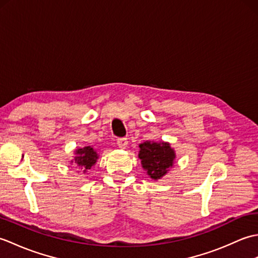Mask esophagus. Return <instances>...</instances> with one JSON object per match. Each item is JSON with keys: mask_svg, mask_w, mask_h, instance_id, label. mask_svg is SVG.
<instances>
[{"mask_svg": "<svg viewBox=\"0 0 258 258\" xmlns=\"http://www.w3.org/2000/svg\"><path fill=\"white\" fill-rule=\"evenodd\" d=\"M127 144H128L127 139H124V138H123V139H118V140H117V145H118L119 149L125 150L126 146H127Z\"/></svg>", "mask_w": 258, "mask_h": 258, "instance_id": "1", "label": "esophagus"}]
</instances>
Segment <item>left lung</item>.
I'll return each instance as SVG.
<instances>
[{
  "label": "left lung",
  "instance_id": "left-lung-1",
  "mask_svg": "<svg viewBox=\"0 0 258 258\" xmlns=\"http://www.w3.org/2000/svg\"><path fill=\"white\" fill-rule=\"evenodd\" d=\"M139 158L150 178L158 180L174 166L176 153L168 142L145 141L139 145Z\"/></svg>",
  "mask_w": 258,
  "mask_h": 258
}]
</instances>
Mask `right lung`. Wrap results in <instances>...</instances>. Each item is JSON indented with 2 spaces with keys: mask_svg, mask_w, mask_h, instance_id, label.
Segmentation results:
<instances>
[{
  "mask_svg": "<svg viewBox=\"0 0 258 258\" xmlns=\"http://www.w3.org/2000/svg\"><path fill=\"white\" fill-rule=\"evenodd\" d=\"M74 160L71 161V163L74 164L75 168H79L80 171L85 174L89 169L92 168V166H94L98 157L97 150L94 149L93 146H84L83 149H76L74 151Z\"/></svg>",
  "mask_w": 258,
  "mask_h": 258,
  "instance_id": "right-lung-1",
  "label": "right lung"
}]
</instances>
